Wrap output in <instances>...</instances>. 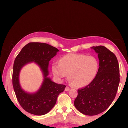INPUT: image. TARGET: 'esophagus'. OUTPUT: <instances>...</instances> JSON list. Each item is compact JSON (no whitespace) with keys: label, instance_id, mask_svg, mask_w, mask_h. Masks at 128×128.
Segmentation results:
<instances>
[{"label":"esophagus","instance_id":"1","mask_svg":"<svg viewBox=\"0 0 128 128\" xmlns=\"http://www.w3.org/2000/svg\"><path fill=\"white\" fill-rule=\"evenodd\" d=\"M69 90H70V88L68 87V86H66V88H65L66 92H68V91H69Z\"/></svg>","mask_w":128,"mask_h":128}]
</instances>
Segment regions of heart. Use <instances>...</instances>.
Returning a JSON list of instances; mask_svg holds the SVG:
<instances>
[{"instance_id":"b5f03b06","label":"heart","mask_w":128,"mask_h":128,"mask_svg":"<svg viewBox=\"0 0 128 128\" xmlns=\"http://www.w3.org/2000/svg\"><path fill=\"white\" fill-rule=\"evenodd\" d=\"M99 64L96 57L82 54H68L52 64L54 74L64 78L68 74L70 83L75 87H84L92 83L98 74Z\"/></svg>"}]
</instances>
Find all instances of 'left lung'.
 Masks as SVG:
<instances>
[{
	"instance_id": "obj_1",
	"label": "left lung",
	"mask_w": 128,
	"mask_h": 128,
	"mask_svg": "<svg viewBox=\"0 0 128 128\" xmlns=\"http://www.w3.org/2000/svg\"><path fill=\"white\" fill-rule=\"evenodd\" d=\"M98 54L99 68L92 83L78 90L74 106L85 115L104 112L115 98L120 82V70L116 55L105 46H92Z\"/></svg>"
}]
</instances>
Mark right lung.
I'll return each instance as SVG.
<instances>
[{
    "label": "right lung",
    "mask_w": 128,
    "mask_h": 128,
    "mask_svg": "<svg viewBox=\"0 0 128 128\" xmlns=\"http://www.w3.org/2000/svg\"><path fill=\"white\" fill-rule=\"evenodd\" d=\"M59 50L46 43L29 42L23 48L14 61L12 86L18 102L26 111L36 116L44 115L55 106L58 95L64 92L66 86L53 82L48 75L49 63ZM36 64L40 68L44 80L35 93H29L21 88L19 76L21 68L29 63Z\"/></svg>",
    "instance_id": "right-lung-1"
}]
</instances>
